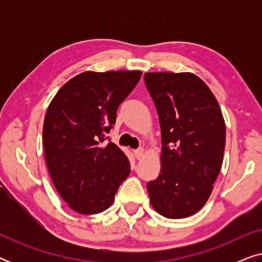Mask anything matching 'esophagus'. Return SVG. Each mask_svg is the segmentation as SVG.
Wrapping results in <instances>:
<instances>
[{
    "label": "esophagus",
    "mask_w": 262,
    "mask_h": 262,
    "mask_svg": "<svg viewBox=\"0 0 262 262\" xmlns=\"http://www.w3.org/2000/svg\"><path fill=\"white\" fill-rule=\"evenodd\" d=\"M134 154H135L136 159L141 160L142 157H143V155H144V149L139 148V149H137V150H134Z\"/></svg>",
    "instance_id": "esophagus-1"
}]
</instances>
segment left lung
<instances>
[{
	"mask_svg": "<svg viewBox=\"0 0 262 262\" xmlns=\"http://www.w3.org/2000/svg\"><path fill=\"white\" fill-rule=\"evenodd\" d=\"M161 126V171L146 185L150 203L167 218H186L205 205L225 146L221 107L192 73H145Z\"/></svg>",
	"mask_w": 262,
	"mask_h": 262,
	"instance_id": "8db88e82",
	"label": "left lung"
}]
</instances>
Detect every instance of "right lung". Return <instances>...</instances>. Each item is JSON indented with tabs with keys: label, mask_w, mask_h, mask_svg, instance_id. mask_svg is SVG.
I'll return each instance as SVG.
<instances>
[{
	"label": "right lung",
	"mask_w": 262,
	"mask_h": 262,
	"mask_svg": "<svg viewBox=\"0 0 262 262\" xmlns=\"http://www.w3.org/2000/svg\"><path fill=\"white\" fill-rule=\"evenodd\" d=\"M141 76L139 70L84 71L50 102L42 126L46 166L58 194L77 213L108 209L130 174L123 150L101 143Z\"/></svg>",
	"instance_id": "obj_1"
}]
</instances>
